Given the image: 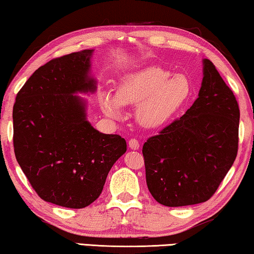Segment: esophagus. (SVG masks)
Wrapping results in <instances>:
<instances>
[{
	"instance_id": "1",
	"label": "esophagus",
	"mask_w": 254,
	"mask_h": 254,
	"mask_svg": "<svg viewBox=\"0 0 254 254\" xmlns=\"http://www.w3.org/2000/svg\"><path fill=\"white\" fill-rule=\"evenodd\" d=\"M128 147H130V148L133 149V150L138 149V148H139V142H138V140L134 139V138H131L130 140H128Z\"/></svg>"
}]
</instances>
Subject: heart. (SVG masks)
Segmentation results:
<instances>
[{
    "label": "heart",
    "instance_id": "heart-1",
    "mask_svg": "<svg viewBox=\"0 0 254 254\" xmlns=\"http://www.w3.org/2000/svg\"><path fill=\"white\" fill-rule=\"evenodd\" d=\"M191 94L189 79L183 74L151 66L128 75L121 83L116 98L105 94L101 105L109 116H120L121 105H138L137 117L143 126L155 127L171 120Z\"/></svg>",
    "mask_w": 254,
    "mask_h": 254
}]
</instances>
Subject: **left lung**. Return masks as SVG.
Returning a JSON list of instances; mask_svg holds the SVG:
<instances>
[{"label":"left lung","mask_w":254,"mask_h":254,"mask_svg":"<svg viewBox=\"0 0 254 254\" xmlns=\"http://www.w3.org/2000/svg\"><path fill=\"white\" fill-rule=\"evenodd\" d=\"M240 107L213 63L204 60L198 98L143 143L146 183L165 206L210 199L237 156Z\"/></svg>","instance_id":"1"}]
</instances>
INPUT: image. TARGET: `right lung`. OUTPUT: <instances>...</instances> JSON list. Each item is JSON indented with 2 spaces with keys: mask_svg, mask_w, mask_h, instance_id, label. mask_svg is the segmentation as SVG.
Returning <instances> with one entry per match:
<instances>
[{
  "mask_svg": "<svg viewBox=\"0 0 254 254\" xmlns=\"http://www.w3.org/2000/svg\"><path fill=\"white\" fill-rule=\"evenodd\" d=\"M92 50L59 57L34 71L13 105V148L41 198L82 209L99 197L108 172L127 151L126 139L104 134L85 120L73 93L93 91Z\"/></svg>",
  "mask_w": 254,
  "mask_h": 254,
  "instance_id": "right-lung-1",
  "label": "right lung"
}]
</instances>
